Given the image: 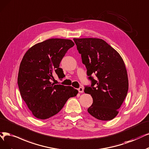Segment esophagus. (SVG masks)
<instances>
[{"instance_id": "1", "label": "esophagus", "mask_w": 149, "mask_h": 149, "mask_svg": "<svg viewBox=\"0 0 149 149\" xmlns=\"http://www.w3.org/2000/svg\"><path fill=\"white\" fill-rule=\"evenodd\" d=\"M78 91H79V92L80 93H83V92H84V88H82V87H80V88H78Z\"/></svg>"}]
</instances>
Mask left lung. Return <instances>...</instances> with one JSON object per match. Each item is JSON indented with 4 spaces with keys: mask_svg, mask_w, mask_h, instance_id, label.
I'll list each match as a JSON object with an SVG mask.
<instances>
[{
    "mask_svg": "<svg viewBox=\"0 0 149 149\" xmlns=\"http://www.w3.org/2000/svg\"><path fill=\"white\" fill-rule=\"evenodd\" d=\"M91 86H85V93L91 95L92 105L88 112L104 121L117 116L128 90V74L119 53L100 38H74ZM95 74L97 79L92 76Z\"/></svg>",
    "mask_w": 149,
    "mask_h": 149,
    "instance_id": "8db88e82",
    "label": "left lung"
}]
</instances>
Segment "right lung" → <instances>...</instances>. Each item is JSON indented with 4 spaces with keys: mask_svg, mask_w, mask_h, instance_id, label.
Returning <instances> with one entry per match:
<instances>
[{
    "mask_svg": "<svg viewBox=\"0 0 149 149\" xmlns=\"http://www.w3.org/2000/svg\"><path fill=\"white\" fill-rule=\"evenodd\" d=\"M74 45L71 40L50 38L32 47L23 56L18 76V88L36 118L45 120L56 115L70 97L78 93L73 87L51 82L55 74L59 79L64 77L59 64Z\"/></svg>",
    "mask_w": 149,
    "mask_h": 149,
    "instance_id": "obj_1",
    "label": "right lung"
}]
</instances>
